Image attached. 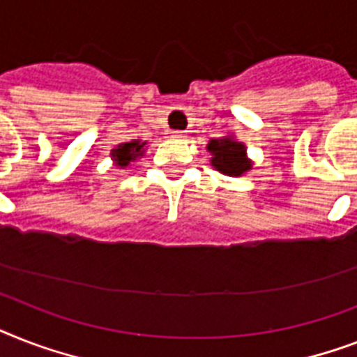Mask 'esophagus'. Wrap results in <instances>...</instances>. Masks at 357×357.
<instances>
[{"label":"esophagus","mask_w":357,"mask_h":357,"mask_svg":"<svg viewBox=\"0 0 357 357\" xmlns=\"http://www.w3.org/2000/svg\"><path fill=\"white\" fill-rule=\"evenodd\" d=\"M174 137H178V139H183L185 131H174Z\"/></svg>","instance_id":"esophagus-1"}]
</instances>
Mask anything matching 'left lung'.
<instances>
[{
  "instance_id": "1",
  "label": "left lung",
  "mask_w": 357,
  "mask_h": 357,
  "mask_svg": "<svg viewBox=\"0 0 357 357\" xmlns=\"http://www.w3.org/2000/svg\"><path fill=\"white\" fill-rule=\"evenodd\" d=\"M207 151L211 153V165L218 172L226 176H243L252 168V162L246 157V146L235 140L231 135L222 139H211L207 144Z\"/></svg>"
}]
</instances>
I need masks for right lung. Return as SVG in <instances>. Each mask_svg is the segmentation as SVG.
Instances as JSON below:
<instances>
[{
    "instance_id": "1",
    "label": "right lung",
    "mask_w": 357,
    "mask_h": 357,
    "mask_svg": "<svg viewBox=\"0 0 357 357\" xmlns=\"http://www.w3.org/2000/svg\"><path fill=\"white\" fill-rule=\"evenodd\" d=\"M144 144L146 142H140V140H129V142H122L111 151V157L116 167L126 168L129 167V162H133L137 157H140L144 153Z\"/></svg>"
}]
</instances>
